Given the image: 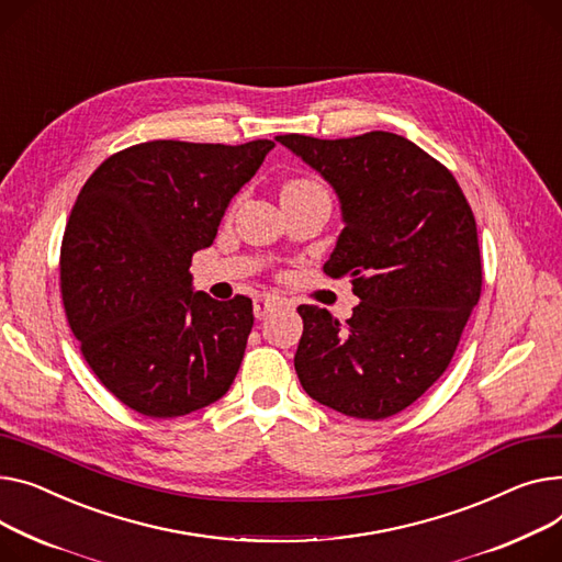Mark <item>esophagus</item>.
<instances>
[{
  "label": "esophagus",
  "instance_id": "obj_1",
  "mask_svg": "<svg viewBox=\"0 0 562 562\" xmlns=\"http://www.w3.org/2000/svg\"><path fill=\"white\" fill-rule=\"evenodd\" d=\"M282 305V301L280 297H276V295H271V293H261V295H257L255 297V303H252V310H255V318H267L269 314H273L278 307Z\"/></svg>",
  "mask_w": 562,
  "mask_h": 562
}]
</instances>
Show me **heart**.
I'll list each match as a JSON object with an SVG mask.
<instances>
[{"instance_id":"obj_1","label":"heart","mask_w":562,"mask_h":562,"mask_svg":"<svg viewBox=\"0 0 562 562\" xmlns=\"http://www.w3.org/2000/svg\"><path fill=\"white\" fill-rule=\"evenodd\" d=\"M303 187H314V182H310V180H291V182L284 184L282 192H286V190H303Z\"/></svg>"}]
</instances>
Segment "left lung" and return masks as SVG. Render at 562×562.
I'll return each instance as SVG.
<instances>
[{"label": "left lung", "instance_id": "8db88e82", "mask_svg": "<svg viewBox=\"0 0 562 562\" xmlns=\"http://www.w3.org/2000/svg\"><path fill=\"white\" fill-rule=\"evenodd\" d=\"M276 142L339 199L344 231L323 269L350 276L361 301L346 323L316 305L297 307V380L344 416H395L450 366L479 303L474 214L454 176L402 135Z\"/></svg>", "mask_w": 562, "mask_h": 562}]
</instances>
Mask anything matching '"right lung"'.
I'll use <instances>...</instances> for the list:
<instances>
[{
    "instance_id": "add662e5",
    "label": "right lung",
    "mask_w": 562,
    "mask_h": 562,
    "mask_svg": "<svg viewBox=\"0 0 562 562\" xmlns=\"http://www.w3.org/2000/svg\"><path fill=\"white\" fill-rule=\"evenodd\" d=\"M273 146L135 144L99 165L71 207L60 248L69 327L101 384L142 416H187L233 386L252 303L194 291L190 267Z\"/></svg>"
}]
</instances>
